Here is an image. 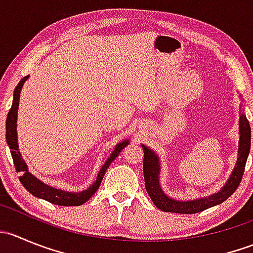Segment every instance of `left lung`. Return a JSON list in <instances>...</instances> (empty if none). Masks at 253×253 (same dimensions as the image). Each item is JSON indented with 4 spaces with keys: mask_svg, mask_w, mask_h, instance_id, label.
<instances>
[{
    "mask_svg": "<svg viewBox=\"0 0 253 253\" xmlns=\"http://www.w3.org/2000/svg\"><path fill=\"white\" fill-rule=\"evenodd\" d=\"M144 152V159H143V174H144L145 190L149 195L150 200L153 201L155 207L162 209L163 211H171V213L180 214H195L198 211H206L211 207L220 205L224 201L228 200L231 195L239 187L242 180V175L245 172V165H246L247 157H249L250 148H251V128L250 122L245 115L240 117V142H239V158H237L236 167L234 169L230 178L224 186L220 192L211 195L207 198H201L196 201H187L181 202L168 197L162 191L159 185V160L158 157L148 149L145 145H142Z\"/></svg>",
    "mask_w": 253,
    "mask_h": 253,
    "instance_id": "1",
    "label": "left lung"
}]
</instances>
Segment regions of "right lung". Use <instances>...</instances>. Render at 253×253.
Masks as SVG:
<instances>
[{
  "mask_svg": "<svg viewBox=\"0 0 253 253\" xmlns=\"http://www.w3.org/2000/svg\"><path fill=\"white\" fill-rule=\"evenodd\" d=\"M27 77H24L22 81L18 83V85L14 89L13 94V104H12V108L9 109L8 115H7L6 120V139L7 143L9 145V149H11L12 159H13L14 168H16L17 172H20L22 176H19V181L22 182V185L24 186L25 190L29 191L33 196L35 197L42 198V200L47 201V202L53 203V205L58 206H81L83 203H85L94 193L98 191L99 186H100L101 180H103L105 171L108 170V168L110 167V164L116 159L117 155L120 154L122 149L128 144V141L122 142L120 144H117L115 147L114 152L110 155L108 160H106L105 164L103 165L101 170L99 171L96 181L85 191H82L79 193H72V192H66V191L57 190V188L50 187L48 185H45L42 181L38 180L37 177H34L29 171H28L27 164L24 163V160L20 157L19 152H18V143H17V132H16V122H17V109L18 104H19V94L20 89H22L23 84L27 81Z\"/></svg>",
  "mask_w": 253,
  "mask_h": 253,
  "instance_id": "right-lung-1",
  "label": "right lung"
}]
</instances>
